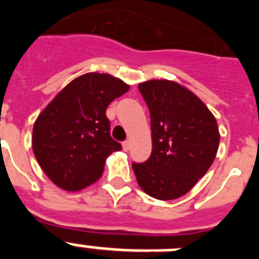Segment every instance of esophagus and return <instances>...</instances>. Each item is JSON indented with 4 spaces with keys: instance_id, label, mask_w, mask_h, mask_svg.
I'll use <instances>...</instances> for the list:
<instances>
[{
    "instance_id": "obj_1",
    "label": "esophagus",
    "mask_w": 259,
    "mask_h": 259,
    "mask_svg": "<svg viewBox=\"0 0 259 259\" xmlns=\"http://www.w3.org/2000/svg\"><path fill=\"white\" fill-rule=\"evenodd\" d=\"M130 145H131L130 141H124V143H123V150H124V152H128V150H130Z\"/></svg>"
}]
</instances>
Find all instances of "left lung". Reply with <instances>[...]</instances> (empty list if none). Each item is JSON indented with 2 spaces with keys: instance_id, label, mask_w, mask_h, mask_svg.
<instances>
[{
  "instance_id": "8db88e82",
  "label": "left lung",
  "mask_w": 259,
  "mask_h": 259,
  "mask_svg": "<svg viewBox=\"0 0 259 259\" xmlns=\"http://www.w3.org/2000/svg\"><path fill=\"white\" fill-rule=\"evenodd\" d=\"M150 111L152 154L132 163L140 188L157 200H175L193 188L218 152V124L197 96L171 80L139 84Z\"/></svg>"
}]
</instances>
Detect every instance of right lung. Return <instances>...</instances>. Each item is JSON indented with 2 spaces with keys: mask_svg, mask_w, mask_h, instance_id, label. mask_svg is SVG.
Wrapping results in <instances>:
<instances>
[{
  "mask_svg": "<svg viewBox=\"0 0 259 259\" xmlns=\"http://www.w3.org/2000/svg\"><path fill=\"white\" fill-rule=\"evenodd\" d=\"M130 85L115 76L88 72L53 98L33 124L32 149L57 187L77 192L101 178L105 161L122 149L110 136L106 109Z\"/></svg>",
  "mask_w": 259,
  "mask_h": 259,
  "instance_id": "add662e5",
  "label": "right lung"
}]
</instances>
